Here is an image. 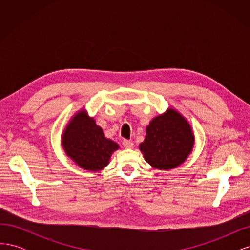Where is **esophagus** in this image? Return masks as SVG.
I'll use <instances>...</instances> for the list:
<instances>
[{"label": "esophagus", "instance_id": "1", "mask_svg": "<svg viewBox=\"0 0 250 250\" xmlns=\"http://www.w3.org/2000/svg\"><path fill=\"white\" fill-rule=\"evenodd\" d=\"M122 145L125 149H131L133 148V143L131 141H128V140H124L122 142Z\"/></svg>", "mask_w": 250, "mask_h": 250}]
</instances>
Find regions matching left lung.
<instances>
[{"mask_svg": "<svg viewBox=\"0 0 250 250\" xmlns=\"http://www.w3.org/2000/svg\"><path fill=\"white\" fill-rule=\"evenodd\" d=\"M194 133L178 111L169 108L151 121L140 150L155 169L170 170L183 164L192 152Z\"/></svg>", "mask_w": 250, "mask_h": 250, "instance_id": "obj_1", "label": "left lung"}]
</instances>
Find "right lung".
I'll return each instance as SVG.
<instances>
[{
    "label": "right lung",
    "mask_w": 250,
    "mask_h": 250,
    "mask_svg": "<svg viewBox=\"0 0 250 250\" xmlns=\"http://www.w3.org/2000/svg\"><path fill=\"white\" fill-rule=\"evenodd\" d=\"M62 144L65 154L80 168L88 171L104 169L111 154L119 149L117 143L105 138L102 128L84 109L78 111L67 124Z\"/></svg>",
    "instance_id": "obj_1"
}]
</instances>
